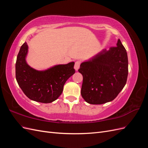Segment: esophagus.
Segmentation results:
<instances>
[{
	"instance_id": "34e87169",
	"label": "esophagus",
	"mask_w": 148,
	"mask_h": 148,
	"mask_svg": "<svg viewBox=\"0 0 148 148\" xmlns=\"http://www.w3.org/2000/svg\"><path fill=\"white\" fill-rule=\"evenodd\" d=\"M80 64H81V62H80V61H77V62H75L74 68H75L76 71H77L79 69V66H80Z\"/></svg>"
}]
</instances>
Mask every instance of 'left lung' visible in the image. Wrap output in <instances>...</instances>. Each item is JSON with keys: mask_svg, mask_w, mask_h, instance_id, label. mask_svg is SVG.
Instances as JSON below:
<instances>
[{"mask_svg": "<svg viewBox=\"0 0 148 148\" xmlns=\"http://www.w3.org/2000/svg\"><path fill=\"white\" fill-rule=\"evenodd\" d=\"M128 62L126 49L119 39L116 47L103 49L80 65L83 75L81 94L90 104L113 101L127 83Z\"/></svg>", "mask_w": 148, "mask_h": 148, "instance_id": "8db88e82", "label": "left lung"}]
</instances>
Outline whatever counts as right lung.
<instances>
[{
    "label": "right lung",
    "mask_w": 148,
    "mask_h": 148,
    "mask_svg": "<svg viewBox=\"0 0 148 148\" xmlns=\"http://www.w3.org/2000/svg\"><path fill=\"white\" fill-rule=\"evenodd\" d=\"M28 46L26 42L21 46L15 65L16 79L19 86L29 99L39 102L51 103L63 91L64 86L75 73V62L56 65L45 70H37L26 61Z\"/></svg>",
    "instance_id": "1"
}]
</instances>
